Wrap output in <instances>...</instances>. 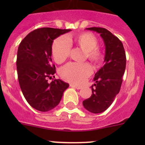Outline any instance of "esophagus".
<instances>
[{"mask_svg": "<svg viewBox=\"0 0 145 145\" xmlns=\"http://www.w3.org/2000/svg\"><path fill=\"white\" fill-rule=\"evenodd\" d=\"M70 87H72V88H76V89H80L81 88V86H75L74 85V84H70Z\"/></svg>", "mask_w": 145, "mask_h": 145, "instance_id": "obj_1", "label": "esophagus"}]
</instances>
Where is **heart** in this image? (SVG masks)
<instances>
[{"instance_id":"b5f03b06","label":"heart","mask_w":145,"mask_h":145,"mask_svg":"<svg viewBox=\"0 0 145 145\" xmlns=\"http://www.w3.org/2000/svg\"><path fill=\"white\" fill-rule=\"evenodd\" d=\"M75 44L85 51L86 57L97 63L102 59V54L98 48L99 41L93 34L84 33L77 35L73 38L70 36H61L54 40L52 46V57L57 64H61L69 57L71 50V43ZM93 72V69L88 63L70 62L62 67L59 75L63 80L75 85L83 84Z\"/></svg>"}]
</instances>
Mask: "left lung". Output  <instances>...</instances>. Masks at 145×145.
Returning a JSON list of instances; mask_svg holds the SVG:
<instances>
[{
  "label": "left lung",
  "instance_id": "8db88e82",
  "mask_svg": "<svg viewBox=\"0 0 145 145\" xmlns=\"http://www.w3.org/2000/svg\"><path fill=\"white\" fill-rule=\"evenodd\" d=\"M86 29L99 33L105 46V65L93 78L95 84L91 86V96L83 102V105L88 111L100 113L111 105L120 91L126 57L122 42L107 29L89 27Z\"/></svg>",
  "mask_w": 145,
  "mask_h": 145
}]
</instances>
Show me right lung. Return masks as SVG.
Instances as JSON below:
<instances>
[{"label":"right lung","mask_w":145,"mask_h":145,"mask_svg":"<svg viewBox=\"0 0 145 145\" xmlns=\"http://www.w3.org/2000/svg\"><path fill=\"white\" fill-rule=\"evenodd\" d=\"M71 29L43 27L35 29L20 43L16 70L23 95L33 108L47 112L57 107L69 84L60 79L48 83L56 72L52 63L54 40Z\"/></svg>","instance_id":"add662e5"}]
</instances>
